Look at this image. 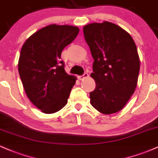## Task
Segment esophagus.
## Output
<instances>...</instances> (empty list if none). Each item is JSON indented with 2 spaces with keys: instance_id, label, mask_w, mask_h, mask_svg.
Returning a JSON list of instances; mask_svg holds the SVG:
<instances>
[{
  "instance_id": "1",
  "label": "esophagus",
  "mask_w": 158,
  "mask_h": 158,
  "mask_svg": "<svg viewBox=\"0 0 158 158\" xmlns=\"http://www.w3.org/2000/svg\"><path fill=\"white\" fill-rule=\"evenodd\" d=\"M88 76H89V74H88V72H85V73L83 74V75H81V76H79V80H82V79H84L85 78H87V77H88Z\"/></svg>"
}]
</instances>
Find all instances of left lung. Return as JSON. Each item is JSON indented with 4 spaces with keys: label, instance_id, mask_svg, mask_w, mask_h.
I'll list each match as a JSON object with an SVG mask.
<instances>
[{
    "label": "left lung",
    "instance_id": "obj_1",
    "mask_svg": "<svg viewBox=\"0 0 158 158\" xmlns=\"http://www.w3.org/2000/svg\"><path fill=\"white\" fill-rule=\"evenodd\" d=\"M85 39L94 61L96 88L90 103L104 114L118 112L137 86L139 59L136 44L126 30L113 23H93L83 27Z\"/></svg>",
    "mask_w": 158,
    "mask_h": 158
}]
</instances>
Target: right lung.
<instances>
[{
  "label": "right lung",
  "instance_id": "add662e5",
  "mask_svg": "<svg viewBox=\"0 0 158 158\" xmlns=\"http://www.w3.org/2000/svg\"><path fill=\"white\" fill-rule=\"evenodd\" d=\"M79 28L49 25L25 41L20 54L19 72L29 99L45 114L59 111L68 102L76 77L64 70L61 54L75 39Z\"/></svg>",
  "mask_w": 158,
  "mask_h": 158
}]
</instances>
